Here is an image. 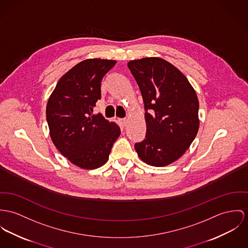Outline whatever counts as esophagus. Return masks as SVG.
<instances>
[{
  "label": "esophagus",
  "mask_w": 248,
  "mask_h": 248,
  "mask_svg": "<svg viewBox=\"0 0 248 248\" xmlns=\"http://www.w3.org/2000/svg\"><path fill=\"white\" fill-rule=\"evenodd\" d=\"M120 122H121L123 126H125L126 124H127V119H120Z\"/></svg>",
  "instance_id": "obj_1"
}]
</instances>
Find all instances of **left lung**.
<instances>
[{
	"instance_id": "1",
	"label": "left lung",
	"mask_w": 248,
	"mask_h": 248,
	"mask_svg": "<svg viewBox=\"0 0 248 248\" xmlns=\"http://www.w3.org/2000/svg\"><path fill=\"white\" fill-rule=\"evenodd\" d=\"M127 66L146 110L145 139L135 144L136 152L148 165L167 166L184 155L198 132L196 93L187 77L163 58L130 60Z\"/></svg>"
}]
</instances>
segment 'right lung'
<instances>
[{"instance_id":"obj_1","label":"right lung","mask_w":248,"mask_h":248,"mask_svg":"<svg viewBox=\"0 0 248 248\" xmlns=\"http://www.w3.org/2000/svg\"><path fill=\"white\" fill-rule=\"evenodd\" d=\"M116 60L90 58L61 77L46 107L51 140L57 150L81 169L104 165L121 129L102 114H93L101 82Z\"/></svg>"}]
</instances>
